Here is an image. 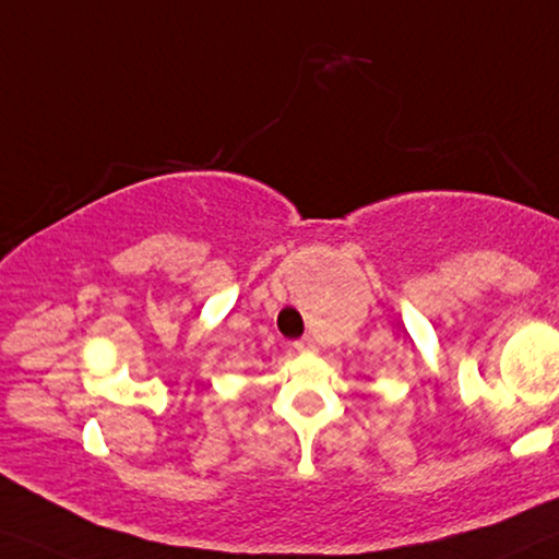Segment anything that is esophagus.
<instances>
[{
	"label": "esophagus",
	"instance_id": "obj_1",
	"mask_svg": "<svg viewBox=\"0 0 559 559\" xmlns=\"http://www.w3.org/2000/svg\"><path fill=\"white\" fill-rule=\"evenodd\" d=\"M296 352H301V354H308V352H313V348H316V344H313V338H301V341H296Z\"/></svg>",
	"mask_w": 559,
	"mask_h": 559
}]
</instances>
